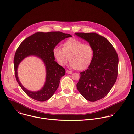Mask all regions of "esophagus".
I'll list each match as a JSON object with an SVG mask.
<instances>
[{
	"label": "esophagus",
	"instance_id": "esophagus-1",
	"mask_svg": "<svg viewBox=\"0 0 134 134\" xmlns=\"http://www.w3.org/2000/svg\"><path fill=\"white\" fill-rule=\"evenodd\" d=\"M66 73L68 74H72V72L71 71H69V70H67Z\"/></svg>",
	"mask_w": 134,
	"mask_h": 134
}]
</instances>
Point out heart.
<instances>
[{
    "mask_svg": "<svg viewBox=\"0 0 134 134\" xmlns=\"http://www.w3.org/2000/svg\"><path fill=\"white\" fill-rule=\"evenodd\" d=\"M53 54L57 63L65 66L69 60V67L74 69L83 70L91 64L94 56L93 46L76 38H70L63 44V48L55 46Z\"/></svg>",
    "mask_w": 134,
    "mask_h": 134,
    "instance_id": "obj_1",
    "label": "heart"
}]
</instances>
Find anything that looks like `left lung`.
Wrapping results in <instances>:
<instances>
[{"label":"left lung","mask_w":134,"mask_h":134,"mask_svg":"<svg viewBox=\"0 0 134 134\" xmlns=\"http://www.w3.org/2000/svg\"><path fill=\"white\" fill-rule=\"evenodd\" d=\"M91 44L93 59L88 68L80 72L77 84L80 93L88 101L94 102L105 97L116 82L119 57L112 44L96 33H75Z\"/></svg>","instance_id":"1"}]
</instances>
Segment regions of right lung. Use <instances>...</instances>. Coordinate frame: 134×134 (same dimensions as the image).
I'll list each match as a JSON object with an SVG mask.
<instances>
[{
  "label": "right lung",
  "mask_w": 134,
  "mask_h": 134,
  "mask_svg": "<svg viewBox=\"0 0 134 134\" xmlns=\"http://www.w3.org/2000/svg\"><path fill=\"white\" fill-rule=\"evenodd\" d=\"M69 37L72 36L59 31L37 32L23 40L17 48L13 60L15 78L22 89L32 99L38 101H45L50 99L57 89L60 78L65 75L66 71L55 61L53 49L62 40ZM32 55L37 56L43 60L47 72L44 87L35 92L28 91L21 85L17 72L20 62L25 57Z\"/></svg>",
  "instance_id": "right-lung-1"
}]
</instances>
